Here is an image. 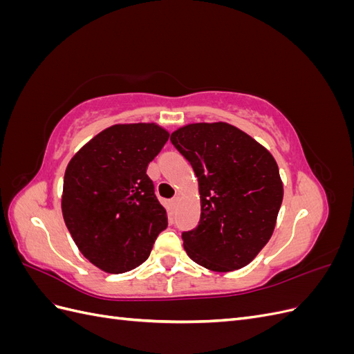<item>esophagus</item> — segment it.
I'll use <instances>...</instances> for the list:
<instances>
[{"label":"esophagus","mask_w":354,"mask_h":354,"mask_svg":"<svg viewBox=\"0 0 354 354\" xmlns=\"http://www.w3.org/2000/svg\"><path fill=\"white\" fill-rule=\"evenodd\" d=\"M178 202H180V196H174L173 199H171V205H173L174 209L178 207Z\"/></svg>","instance_id":"1"}]
</instances>
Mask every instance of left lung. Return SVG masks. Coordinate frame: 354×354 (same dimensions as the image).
<instances>
[{
  "label": "left lung",
  "instance_id": "obj_1",
  "mask_svg": "<svg viewBox=\"0 0 354 354\" xmlns=\"http://www.w3.org/2000/svg\"><path fill=\"white\" fill-rule=\"evenodd\" d=\"M171 143L198 177L201 220L181 234L192 260L212 272L250 264L272 238L283 199L272 153L227 122L178 128Z\"/></svg>",
  "mask_w": 354,
  "mask_h": 354
}]
</instances>
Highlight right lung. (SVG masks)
I'll return each instance as SVG.
<instances>
[{
  "mask_svg": "<svg viewBox=\"0 0 354 354\" xmlns=\"http://www.w3.org/2000/svg\"><path fill=\"white\" fill-rule=\"evenodd\" d=\"M168 137L153 122L116 124L69 160L63 218L81 254L106 273H124L145 263L168 226L167 211L146 174Z\"/></svg>",
  "mask_w": 354,
  "mask_h": 354,
  "instance_id": "1",
  "label": "right lung"
}]
</instances>
